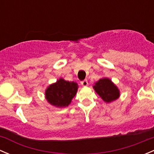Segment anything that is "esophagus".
<instances>
[{"mask_svg": "<svg viewBox=\"0 0 154 154\" xmlns=\"http://www.w3.org/2000/svg\"><path fill=\"white\" fill-rule=\"evenodd\" d=\"M80 83H81V85L83 86H88V81H87V80H83V81H82Z\"/></svg>", "mask_w": 154, "mask_h": 154, "instance_id": "34e87169", "label": "esophagus"}]
</instances>
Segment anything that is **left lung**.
I'll return each mask as SVG.
<instances>
[{
	"instance_id": "1",
	"label": "left lung",
	"mask_w": 154,
	"mask_h": 154,
	"mask_svg": "<svg viewBox=\"0 0 154 154\" xmlns=\"http://www.w3.org/2000/svg\"><path fill=\"white\" fill-rule=\"evenodd\" d=\"M93 88L106 103H111L120 97V90L110 79L107 77H103L95 82Z\"/></svg>"
}]
</instances>
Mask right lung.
I'll list each match as a JSON object with an SVG mask.
<instances>
[{"mask_svg": "<svg viewBox=\"0 0 154 154\" xmlns=\"http://www.w3.org/2000/svg\"><path fill=\"white\" fill-rule=\"evenodd\" d=\"M78 84L60 78L57 82L49 85L45 89V96L47 101L57 108L68 106L77 94Z\"/></svg>", "mask_w": 154, "mask_h": 154, "instance_id": "right-lung-1", "label": "right lung"}]
</instances>
